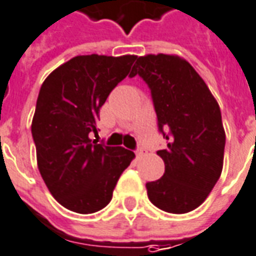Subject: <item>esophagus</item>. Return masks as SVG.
Instances as JSON below:
<instances>
[{"instance_id":"esophagus-1","label":"esophagus","mask_w":256,"mask_h":256,"mask_svg":"<svg viewBox=\"0 0 256 256\" xmlns=\"http://www.w3.org/2000/svg\"><path fill=\"white\" fill-rule=\"evenodd\" d=\"M143 151H144V150L140 148V147H139V148L136 150V155H138V156H142V155H143Z\"/></svg>"}]
</instances>
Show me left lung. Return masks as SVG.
<instances>
[{"instance_id": "obj_1", "label": "left lung", "mask_w": 256, "mask_h": 256, "mask_svg": "<svg viewBox=\"0 0 256 256\" xmlns=\"http://www.w3.org/2000/svg\"><path fill=\"white\" fill-rule=\"evenodd\" d=\"M135 76L148 84L158 126L167 140V148L156 152L164 174L146 184L150 201L176 214L194 210L222 174L226 132L220 106L198 72L176 55L139 56L130 74Z\"/></svg>"}]
</instances>
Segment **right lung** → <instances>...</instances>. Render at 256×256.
<instances>
[{
    "label": "right lung",
    "mask_w": 256,
    "mask_h": 256,
    "mask_svg": "<svg viewBox=\"0 0 256 256\" xmlns=\"http://www.w3.org/2000/svg\"><path fill=\"white\" fill-rule=\"evenodd\" d=\"M136 58L80 55L55 68L40 88L32 120L38 167L54 198L72 212L105 208L135 156L92 142L90 134H97L100 109Z\"/></svg>",
    "instance_id": "add662e5"
}]
</instances>
